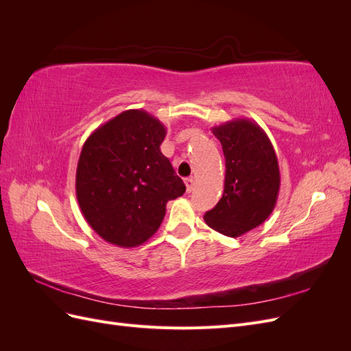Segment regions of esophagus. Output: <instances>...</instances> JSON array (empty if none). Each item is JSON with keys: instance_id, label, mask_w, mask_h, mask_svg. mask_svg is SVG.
Listing matches in <instances>:
<instances>
[{"instance_id": "34e87169", "label": "esophagus", "mask_w": 351, "mask_h": 351, "mask_svg": "<svg viewBox=\"0 0 351 351\" xmlns=\"http://www.w3.org/2000/svg\"><path fill=\"white\" fill-rule=\"evenodd\" d=\"M184 184H186V189H187V192L190 193L193 190V187H195V178L193 177H187L186 180H184Z\"/></svg>"}]
</instances>
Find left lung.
Masks as SVG:
<instances>
[{
    "label": "left lung",
    "instance_id": "obj_1",
    "mask_svg": "<svg viewBox=\"0 0 351 351\" xmlns=\"http://www.w3.org/2000/svg\"><path fill=\"white\" fill-rule=\"evenodd\" d=\"M226 156L224 193L205 222L221 234L239 237L256 228L277 205L280 167L274 146L261 127L236 119L212 127Z\"/></svg>",
    "mask_w": 351,
    "mask_h": 351
}]
</instances>
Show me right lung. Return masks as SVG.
Here are the masks:
<instances>
[{"mask_svg": "<svg viewBox=\"0 0 351 351\" xmlns=\"http://www.w3.org/2000/svg\"><path fill=\"white\" fill-rule=\"evenodd\" d=\"M164 124L143 110H127L84 142L76 171V196L88 224L105 241L136 247L151 239L168 200L186 192L159 146Z\"/></svg>", "mask_w": 351, "mask_h": 351, "instance_id": "1", "label": "right lung"}]
</instances>
